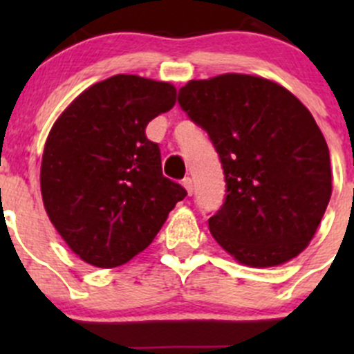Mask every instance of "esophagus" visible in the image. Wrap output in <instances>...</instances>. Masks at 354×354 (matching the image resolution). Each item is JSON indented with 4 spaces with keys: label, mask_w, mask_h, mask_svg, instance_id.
Returning <instances> with one entry per match:
<instances>
[{
    "label": "esophagus",
    "mask_w": 354,
    "mask_h": 354,
    "mask_svg": "<svg viewBox=\"0 0 354 354\" xmlns=\"http://www.w3.org/2000/svg\"><path fill=\"white\" fill-rule=\"evenodd\" d=\"M183 187L187 188V192H188V195H192L194 194V181H192V178L190 176H187L183 180Z\"/></svg>",
    "instance_id": "esophagus-1"
}]
</instances>
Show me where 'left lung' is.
Wrapping results in <instances>:
<instances>
[{"instance_id":"1","label":"left lung","mask_w":354,"mask_h":354,"mask_svg":"<svg viewBox=\"0 0 354 354\" xmlns=\"http://www.w3.org/2000/svg\"><path fill=\"white\" fill-rule=\"evenodd\" d=\"M178 102L223 164L227 195L209 219L217 243L250 267L299 255L332 194L329 147L312 113L276 82L243 73L190 80Z\"/></svg>"}]
</instances>
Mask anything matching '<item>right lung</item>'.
Returning a JSON list of instances; mask_svg holds the SVG:
<instances>
[{
	"mask_svg": "<svg viewBox=\"0 0 354 354\" xmlns=\"http://www.w3.org/2000/svg\"><path fill=\"white\" fill-rule=\"evenodd\" d=\"M174 102L167 82L114 75L82 92L53 124L41 164L42 202L84 262L127 263L187 197L162 176L159 145L145 135L149 121Z\"/></svg>",
	"mask_w": 354,
	"mask_h": 354,
	"instance_id": "right-lung-1",
	"label": "right lung"
}]
</instances>
